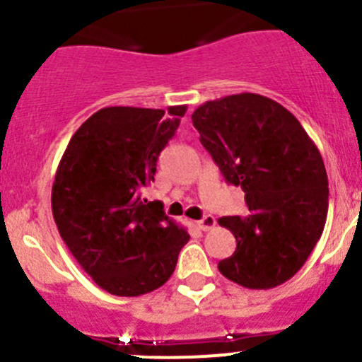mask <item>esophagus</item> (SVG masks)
Segmentation results:
<instances>
[{"instance_id":"34e87169","label":"esophagus","mask_w":362,"mask_h":362,"mask_svg":"<svg viewBox=\"0 0 362 362\" xmlns=\"http://www.w3.org/2000/svg\"><path fill=\"white\" fill-rule=\"evenodd\" d=\"M215 224H217V221H215L214 215H204L202 221L196 222V226H198L202 231H210L211 228H215Z\"/></svg>"}]
</instances>
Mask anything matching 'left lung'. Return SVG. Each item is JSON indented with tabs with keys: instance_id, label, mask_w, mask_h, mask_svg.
<instances>
[{
	"instance_id": "left-lung-1",
	"label": "left lung",
	"mask_w": 362,
	"mask_h": 362,
	"mask_svg": "<svg viewBox=\"0 0 362 362\" xmlns=\"http://www.w3.org/2000/svg\"><path fill=\"white\" fill-rule=\"evenodd\" d=\"M199 141L250 214L222 217L236 238L218 272L247 289H272L301 269L329 204L322 156L287 108L254 93L206 101L192 113Z\"/></svg>"
}]
</instances>
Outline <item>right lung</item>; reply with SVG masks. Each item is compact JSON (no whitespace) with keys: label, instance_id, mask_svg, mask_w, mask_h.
Here are the masks:
<instances>
[{"label":"right lung","instance_id":"obj_1","mask_svg":"<svg viewBox=\"0 0 362 362\" xmlns=\"http://www.w3.org/2000/svg\"><path fill=\"white\" fill-rule=\"evenodd\" d=\"M187 107H108L76 129L52 185V214L73 257L103 291L141 296L168 282L184 228L160 202H141Z\"/></svg>","mask_w":362,"mask_h":362}]
</instances>
